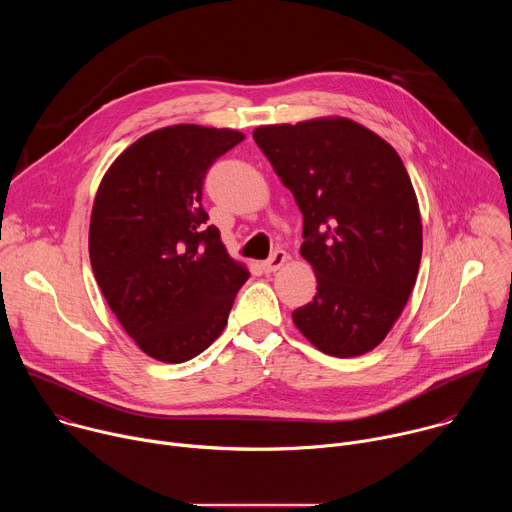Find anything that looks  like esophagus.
Here are the masks:
<instances>
[{"instance_id": "34e87169", "label": "esophagus", "mask_w": 512, "mask_h": 512, "mask_svg": "<svg viewBox=\"0 0 512 512\" xmlns=\"http://www.w3.org/2000/svg\"><path fill=\"white\" fill-rule=\"evenodd\" d=\"M285 261H287V253L281 251V249H277V251H273V255H271L267 261L261 263V269H263L265 273H273V271H277Z\"/></svg>"}]
</instances>
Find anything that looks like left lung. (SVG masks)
I'll list each match as a JSON object with an SVG mask.
<instances>
[{
  "mask_svg": "<svg viewBox=\"0 0 512 512\" xmlns=\"http://www.w3.org/2000/svg\"><path fill=\"white\" fill-rule=\"evenodd\" d=\"M304 214L302 257L318 277L294 310L302 334L330 356L373 350L401 316L421 261V216L391 145L350 119L253 131Z\"/></svg>",
  "mask_w": 512,
  "mask_h": 512,
  "instance_id": "1",
  "label": "left lung"
}]
</instances>
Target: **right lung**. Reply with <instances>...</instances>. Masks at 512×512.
<instances>
[{
	"instance_id": "1",
	"label": "right lung",
	"mask_w": 512,
	"mask_h": 512,
	"mask_svg": "<svg viewBox=\"0 0 512 512\" xmlns=\"http://www.w3.org/2000/svg\"><path fill=\"white\" fill-rule=\"evenodd\" d=\"M243 139L233 129L164 127L129 145L99 186L93 273L125 332L156 360L206 350L249 279L202 208L208 168Z\"/></svg>"
}]
</instances>
